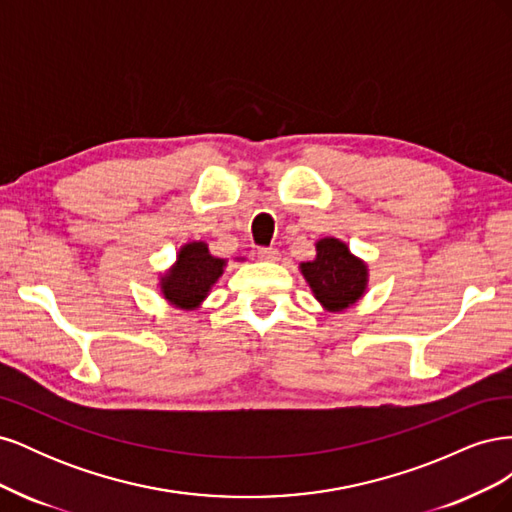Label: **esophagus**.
I'll return each instance as SVG.
<instances>
[{
	"label": "esophagus",
	"mask_w": 512,
	"mask_h": 512,
	"mask_svg": "<svg viewBox=\"0 0 512 512\" xmlns=\"http://www.w3.org/2000/svg\"><path fill=\"white\" fill-rule=\"evenodd\" d=\"M258 258L260 260H269V262H273V260H277L280 258V252L275 250V247H258Z\"/></svg>",
	"instance_id": "obj_1"
}]
</instances>
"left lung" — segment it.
Listing matches in <instances>:
<instances>
[{"label": "left lung", "instance_id": "1", "mask_svg": "<svg viewBox=\"0 0 512 512\" xmlns=\"http://www.w3.org/2000/svg\"><path fill=\"white\" fill-rule=\"evenodd\" d=\"M301 273L314 297L331 312H342L359 301L367 286V265L339 239H320L316 260L303 262Z\"/></svg>", "mask_w": 512, "mask_h": 512}]
</instances>
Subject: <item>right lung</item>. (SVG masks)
<instances>
[{
    "mask_svg": "<svg viewBox=\"0 0 512 512\" xmlns=\"http://www.w3.org/2000/svg\"><path fill=\"white\" fill-rule=\"evenodd\" d=\"M226 260L209 254L207 243H188L181 247L175 267L162 277V294L168 303L181 309H194L211 286L220 280Z\"/></svg>",
    "mask_w": 512,
    "mask_h": 512,
    "instance_id": "obj_1",
    "label": "right lung"
}]
</instances>
